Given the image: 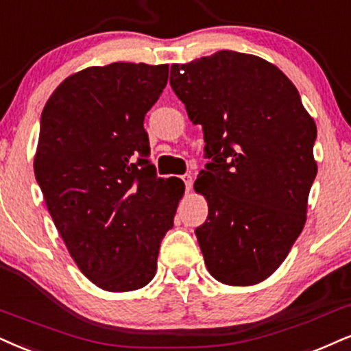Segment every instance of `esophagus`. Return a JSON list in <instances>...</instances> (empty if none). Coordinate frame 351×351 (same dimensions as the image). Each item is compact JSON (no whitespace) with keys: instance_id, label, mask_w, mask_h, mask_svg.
I'll list each match as a JSON object with an SVG mask.
<instances>
[{"instance_id":"obj_1","label":"esophagus","mask_w":351,"mask_h":351,"mask_svg":"<svg viewBox=\"0 0 351 351\" xmlns=\"http://www.w3.org/2000/svg\"><path fill=\"white\" fill-rule=\"evenodd\" d=\"M182 180H184V184H185V189H187V190L192 189V184H193L192 176H190V174H184V176H182Z\"/></svg>"}]
</instances>
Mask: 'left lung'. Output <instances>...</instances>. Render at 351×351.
<instances>
[{
  "label": "left lung",
  "instance_id": "left-lung-1",
  "mask_svg": "<svg viewBox=\"0 0 351 351\" xmlns=\"http://www.w3.org/2000/svg\"><path fill=\"white\" fill-rule=\"evenodd\" d=\"M171 88L202 125L195 190L208 218L195 229L216 280L247 287L287 258L306 223L317 128L295 84L255 55L221 50L171 66Z\"/></svg>",
  "mask_w": 351,
  "mask_h": 351
}]
</instances>
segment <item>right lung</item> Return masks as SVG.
I'll use <instances>...</instances> for the list:
<instances>
[{
  "label": "right lung",
  "mask_w": 351,
  "mask_h": 351,
  "mask_svg": "<svg viewBox=\"0 0 351 351\" xmlns=\"http://www.w3.org/2000/svg\"><path fill=\"white\" fill-rule=\"evenodd\" d=\"M169 66L112 63L63 81L40 117L34 171L80 270L106 291L148 285L184 185L149 162L145 115Z\"/></svg>",
  "instance_id": "add662e5"
}]
</instances>
